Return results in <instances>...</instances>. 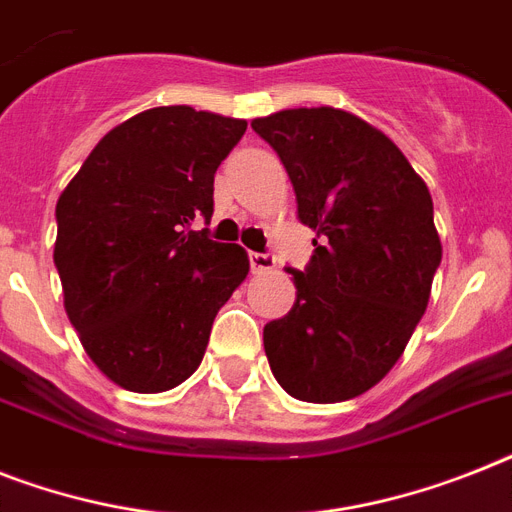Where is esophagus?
Returning a JSON list of instances; mask_svg holds the SVG:
<instances>
[{
    "mask_svg": "<svg viewBox=\"0 0 512 512\" xmlns=\"http://www.w3.org/2000/svg\"><path fill=\"white\" fill-rule=\"evenodd\" d=\"M249 265L255 273H268V270L276 268V257L270 252H249Z\"/></svg>",
    "mask_w": 512,
    "mask_h": 512,
    "instance_id": "esophagus-1",
    "label": "esophagus"
}]
</instances>
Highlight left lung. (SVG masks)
<instances>
[{
    "label": "left lung",
    "instance_id": "obj_1",
    "mask_svg": "<svg viewBox=\"0 0 512 512\" xmlns=\"http://www.w3.org/2000/svg\"><path fill=\"white\" fill-rule=\"evenodd\" d=\"M284 162L299 220L315 231L294 307L263 328L270 371L302 402L376 386L426 313L442 263L429 186L397 144L334 107L252 120Z\"/></svg>",
    "mask_w": 512,
    "mask_h": 512
}]
</instances>
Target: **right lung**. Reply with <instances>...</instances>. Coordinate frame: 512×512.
I'll return each mask as SVG.
<instances>
[{"label":"right lung","instance_id":"obj_1","mask_svg":"<svg viewBox=\"0 0 512 512\" xmlns=\"http://www.w3.org/2000/svg\"><path fill=\"white\" fill-rule=\"evenodd\" d=\"M247 120L152 107L91 149L57 199L54 265L86 355L128 392L155 394L197 371L218 310L249 273L213 218L218 165Z\"/></svg>","mask_w":512,"mask_h":512}]
</instances>
